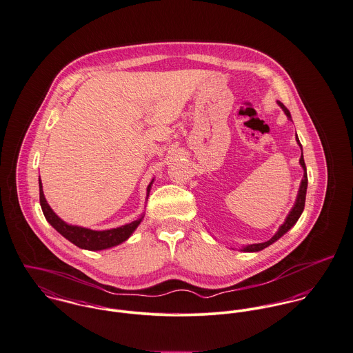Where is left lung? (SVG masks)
Listing matches in <instances>:
<instances>
[{
	"mask_svg": "<svg viewBox=\"0 0 353 353\" xmlns=\"http://www.w3.org/2000/svg\"><path fill=\"white\" fill-rule=\"evenodd\" d=\"M277 104H279V107L284 111L285 117L290 119V120H292V119H291V114H290V111L283 105V103L277 101ZM296 142H298L299 148L302 149V145H301V142H299L298 135H296ZM299 163H301V166H302V169H303V179H302V181H301L299 191H298V195H296V200H295V203H294V207H292V208H291V211L288 212V215H287V218H285L284 223L279 228V230L274 233V236H272L270 241L263 242V243H252V245L242 246V248H241V250H242V252L253 253V252H260V250L265 249L267 246H270V245H272L274 242H276L280 236H283V235L285 234V233H287V232H288V230H290V229H291V228L298 222V219L301 218V215H302V212H303V208H305L306 191H307V172H306V165H305V159H303V150H302V156L299 158Z\"/></svg>",
	"mask_w": 353,
	"mask_h": 353,
	"instance_id": "1",
	"label": "left lung"
}]
</instances>
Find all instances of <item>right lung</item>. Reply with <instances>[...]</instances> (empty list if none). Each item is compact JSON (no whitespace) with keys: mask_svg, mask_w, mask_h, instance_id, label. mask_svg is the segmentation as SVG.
Listing matches in <instances>:
<instances>
[{"mask_svg":"<svg viewBox=\"0 0 353 353\" xmlns=\"http://www.w3.org/2000/svg\"><path fill=\"white\" fill-rule=\"evenodd\" d=\"M154 183V179L150 181V184L148 185V192H146V200L149 199L150 195V190L152 185ZM39 196L40 205H41V211L47 219V222L59 233L63 235L66 239H69L72 243H74L76 246H79L81 249H86V250H104V249H110L114 248L117 245H120L121 242L127 241L132 233L137 230V228L141 225V222L143 221L145 214H142L141 218H138L137 221L123 225L117 229H110V230H92V229H86V228H81L76 225H69L65 221H62L54 211L52 208L48 205L44 194H43V185H41V180L39 179Z\"/></svg>","mask_w":353,"mask_h":353,"instance_id":"1","label":"right lung"}]
</instances>
